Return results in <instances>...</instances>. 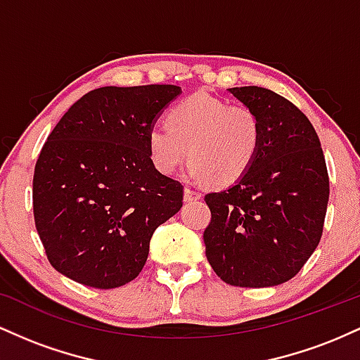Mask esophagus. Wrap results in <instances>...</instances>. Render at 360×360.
I'll list each match as a JSON object with an SVG mask.
<instances>
[{"label":"esophagus","instance_id":"34e87169","mask_svg":"<svg viewBox=\"0 0 360 360\" xmlns=\"http://www.w3.org/2000/svg\"><path fill=\"white\" fill-rule=\"evenodd\" d=\"M184 200L188 201H198V200H201V193H198V191H194V189H191V188H184Z\"/></svg>","mask_w":360,"mask_h":360}]
</instances>
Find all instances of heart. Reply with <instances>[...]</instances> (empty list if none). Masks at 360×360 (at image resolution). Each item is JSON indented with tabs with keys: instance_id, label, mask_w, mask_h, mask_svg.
<instances>
[{
	"instance_id": "obj_1",
	"label": "heart",
	"mask_w": 360,
	"mask_h": 360,
	"mask_svg": "<svg viewBox=\"0 0 360 360\" xmlns=\"http://www.w3.org/2000/svg\"><path fill=\"white\" fill-rule=\"evenodd\" d=\"M260 139L262 128L254 110L196 93L169 110L167 125L148 130L147 147L152 164L162 174L176 172L189 155V177L229 186L252 167Z\"/></svg>"
}]
</instances>
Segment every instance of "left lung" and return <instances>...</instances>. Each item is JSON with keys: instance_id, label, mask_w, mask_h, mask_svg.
I'll return each mask as SVG.
<instances>
[{"instance_id": "1", "label": "left lung", "mask_w": 360, "mask_h": 360, "mask_svg": "<svg viewBox=\"0 0 360 360\" xmlns=\"http://www.w3.org/2000/svg\"><path fill=\"white\" fill-rule=\"evenodd\" d=\"M229 91L255 111L262 139L245 176L205 196L212 212L206 259L226 284L278 286L320 243L330 194L323 150L309 120L286 98L259 86Z\"/></svg>"}]
</instances>
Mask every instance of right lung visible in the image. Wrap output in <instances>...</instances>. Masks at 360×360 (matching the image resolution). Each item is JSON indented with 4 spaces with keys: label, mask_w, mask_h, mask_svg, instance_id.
<instances>
[{
    "label": "right lung",
    "mask_w": 360,
    "mask_h": 360,
    "mask_svg": "<svg viewBox=\"0 0 360 360\" xmlns=\"http://www.w3.org/2000/svg\"><path fill=\"white\" fill-rule=\"evenodd\" d=\"M181 94L148 84L89 91L65 111L35 164L34 217L49 262L89 288L134 281L155 229L183 206V184L150 160L148 130Z\"/></svg>",
    "instance_id": "right-lung-1"
}]
</instances>
